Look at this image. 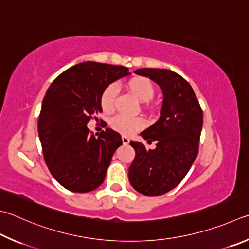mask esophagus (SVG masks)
Here are the masks:
<instances>
[{"label": "esophagus", "instance_id": "esophagus-1", "mask_svg": "<svg viewBox=\"0 0 249 249\" xmlns=\"http://www.w3.org/2000/svg\"><path fill=\"white\" fill-rule=\"evenodd\" d=\"M121 140H123L124 145H128L130 143V139L128 137H124V135L123 138H121Z\"/></svg>", "mask_w": 249, "mask_h": 249}]
</instances>
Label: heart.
I'll return each mask as SVG.
<instances>
[{
	"instance_id": "b5f03b06",
	"label": "heart",
	"mask_w": 249,
	"mask_h": 249,
	"mask_svg": "<svg viewBox=\"0 0 249 249\" xmlns=\"http://www.w3.org/2000/svg\"><path fill=\"white\" fill-rule=\"evenodd\" d=\"M128 89L140 101L147 102L155 94V87L148 78L137 77L128 82ZM118 93V84L116 82L108 84L101 95V106L105 111H111L115 107L116 96ZM142 117H128L125 115H116L111 119L110 124L112 129L123 134H132L144 126Z\"/></svg>"
}]
</instances>
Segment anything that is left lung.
<instances>
[{
	"label": "left lung",
	"mask_w": 249,
	"mask_h": 249,
	"mask_svg": "<svg viewBox=\"0 0 249 249\" xmlns=\"http://www.w3.org/2000/svg\"><path fill=\"white\" fill-rule=\"evenodd\" d=\"M137 74L148 77L161 88V116L141 135L156 148L146 149L130 142L135 157L129 168L134 190L146 196L167 193L179 184L198 154L203 110L193 89L184 78L169 69L141 68Z\"/></svg>",
	"instance_id": "1"
}]
</instances>
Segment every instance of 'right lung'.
<instances>
[{"mask_svg": "<svg viewBox=\"0 0 249 249\" xmlns=\"http://www.w3.org/2000/svg\"><path fill=\"white\" fill-rule=\"evenodd\" d=\"M126 74L124 66L80 63L60 73L46 91L37 131L46 166L65 189L87 193L104 182L123 140L109 128L96 138L87 124L93 118L98 120L105 88Z\"/></svg>", "mask_w": 249, "mask_h": 249, "instance_id": "obj_1", "label": "right lung"}]
</instances>
